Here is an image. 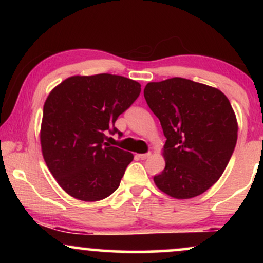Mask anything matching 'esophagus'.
Masks as SVG:
<instances>
[{"instance_id": "1", "label": "esophagus", "mask_w": 263, "mask_h": 263, "mask_svg": "<svg viewBox=\"0 0 263 263\" xmlns=\"http://www.w3.org/2000/svg\"><path fill=\"white\" fill-rule=\"evenodd\" d=\"M149 156H151V153H141V155H137L138 158H141V159H146V158H148Z\"/></svg>"}]
</instances>
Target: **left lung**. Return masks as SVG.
<instances>
[{"label": "left lung", "mask_w": 263, "mask_h": 263, "mask_svg": "<svg viewBox=\"0 0 263 263\" xmlns=\"http://www.w3.org/2000/svg\"><path fill=\"white\" fill-rule=\"evenodd\" d=\"M144 99L159 119L165 141V168L153 178L161 192L190 199L219 180L237 141L230 101L216 87L172 78L144 87Z\"/></svg>", "instance_id": "1"}]
</instances>
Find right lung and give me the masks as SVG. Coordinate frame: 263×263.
I'll use <instances>...</instances> for the list:
<instances>
[{
    "label": "right lung",
    "instance_id": "add662e5",
    "mask_svg": "<svg viewBox=\"0 0 263 263\" xmlns=\"http://www.w3.org/2000/svg\"><path fill=\"white\" fill-rule=\"evenodd\" d=\"M141 84L111 74L74 75L48 95L41 125L42 155L60 188L83 201H99L119 188L134 155L111 147L117 117L134 104Z\"/></svg>",
    "mask_w": 263,
    "mask_h": 263
}]
</instances>
